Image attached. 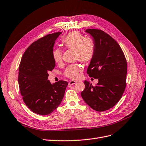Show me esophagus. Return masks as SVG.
I'll return each mask as SVG.
<instances>
[{
    "label": "esophagus",
    "instance_id": "obj_1",
    "mask_svg": "<svg viewBox=\"0 0 146 146\" xmlns=\"http://www.w3.org/2000/svg\"><path fill=\"white\" fill-rule=\"evenodd\" d=\"M76 82H77L75 81V80H70V82H68V84H69V85H74V84H75L76 83Z\"/></svg>",
    "mask_w": 146,
    "mask_h": 146
}]
</instances>
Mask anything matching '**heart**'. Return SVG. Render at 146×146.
<instances>
[{"label":"heart","instance_id":"heart-1","mask_svg":"<svg viewBox=\"0 0 146 146\" xmlns=\"http://www.w3.org/2000/svg\"><path fill=\"white\" fill-rule=\"evenodd\" d=\"M62 46L66 49L74 50L76 60L88 63L91 61L95 53L96 46L94 40L90 37H85L78 31L69 33L61 40ZM62 51L60 48H55L52 50V56L55 62L62 61ZM82 71V67L79 64H73L68 66L64 72L66 77L76 79L79 76V73Z\"/></svg>","mask_w":146,"mask_h":146}]
</instances>
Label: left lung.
Listing matches in <instances>:
<instances>
[{
	"label": "left lung",
	"instance_id": "1",
	"mask_svg": "<svg viewBox=\"0 0 146 146\" xmlns=\"http://www.w3.org/2000/svg\"><path fill=\"white\" fill-rule=\"evenodd\" d=\"M95 43L96 49L89 65L87 73L98 79V84L84 81L85 90L81 96L94 110L104 111L110 109L121 98L126 87L127 62L117 42L104 31L87 29Z\"/></svg>",
	"mask_w": 146,
	"mask_h": 146
}]
</instances>
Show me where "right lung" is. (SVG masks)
<instances>
[{
	"mask_svg": "<svg viewBox=\"0 0 146 146\" xmlns=\"http://www.w3.org/2000/svg\"><path fill=\"white\" fill-rule=\"evenodd\" d=\"M61 32L49 34L34 42L24 53L19 67L18 84L23 100L35 113L47 115L61 104L68 82L51 84L48 72L55 66L52 52Z\"/></svg>",
	"mask_w": 146,
	"mask_h": 146,
	"instance_id": "right-lung-1",
	"label": "right lung"
}]
</instances>
